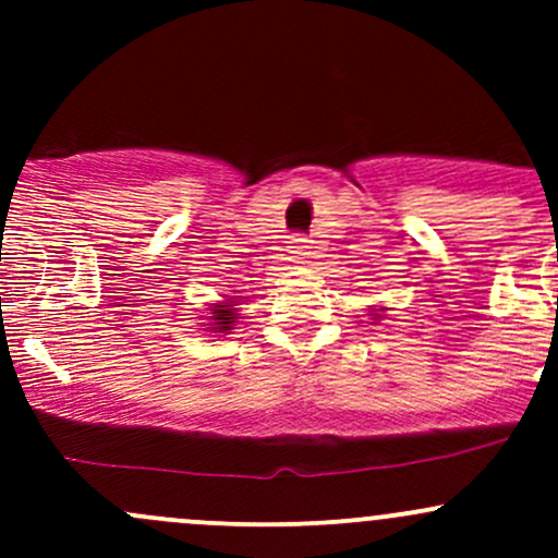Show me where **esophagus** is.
Listing matches in <instances>:
<instances>
[{
	"mask_svg": "<svg viewBox=\"0 0 558 558\" xmlns=\"http://www.w3.org/2000/svg\"><path fill=\"white\" fill-rule=\"evenodd\" d=\"M307 251H311V240H307L305 234H294V238H291V245H289L291 256L302 258V256H307Z\"/></svg>",
	"mask_w": 558,
	"mask_h": 558,
	"instance_id": "1",
	"label": "esophagus"
}]
</instances>
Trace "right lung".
Returning <instances> with one entry per match:
<instances>
[{
	"instance_id": "obj_1",
	"label": "right lung",
	"mask_w": 558,
	"mask_h": 558,
	"mask_svg": "<svg viewBox=\"0 0 558 558\" xmlns=\"http://www.w3.org/2000/svg\"><path fill=\"white\" fill-rule=\"evenodd\" d=\"M234 318H238V311H234V305H216V307H213V315H210L213 324H207V326H210V329H216V331H229V329H232Z\"/></svg>"
}]
</instances>
